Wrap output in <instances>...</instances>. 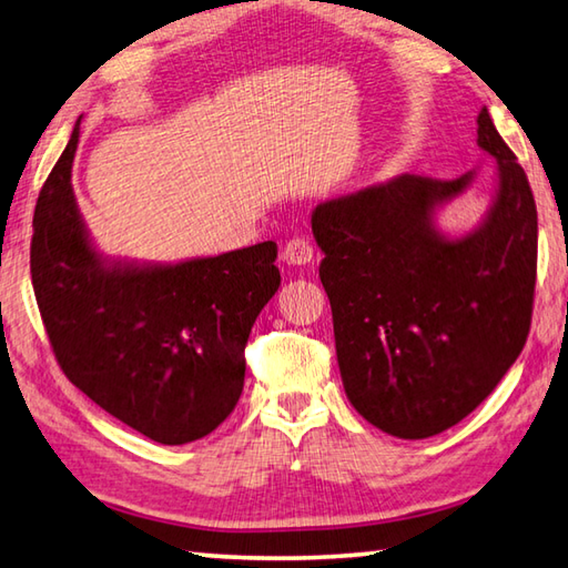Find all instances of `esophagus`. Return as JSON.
<instances>
[{
	"instance_id": "34e87169",
	"label": "esophagus",
	"mask_w": 568,
	"mask_h": 568,
	"mask_svg": "<svg viewBox=\"0 0 568 568\" xmlns=\"http://www.w3.org/2000/svg\"><path fill=\"white\" fill-rule=\"evenodd\" d=\"M315 257V248L311 245V241L305 239H293L285 243L283 248V261L287 265H307Z\"/></svg>"
}]
</instances>
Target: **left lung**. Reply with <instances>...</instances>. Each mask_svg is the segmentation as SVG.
Wrapping results in <instances>:
<instances>
[{"label": "left lung", "mask_w": 568, "mask_h": 568, "mask_svg": "<svg viewBox=\"0 0 568 568\" xmlns=\"http://www.w3.org/2000/svg\"><path fill=\"white\" fill-rule=\"evenodd\" d=\"M477 146L497 161V189L467 233H445L437 213L469 191L477 171L455 181L402 173L317 203L311 219L345 395L399 439L439 435L477 409L529 335V179L487 109Z\"/></svg>", "instance_id": "left-lung-1"}]
</instances>
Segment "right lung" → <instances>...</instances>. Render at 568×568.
<instances>
[{
	"label": "right lung",
	"mask_w": 568,
	"mask_h": 568,
	"mask_svg": "<svg viewBox=\"0 0 568 568\" xmlns=\"http://www.w3.org/2000/svg\"><path fill=\"white\" fill-rule=\"evenodd\" d=\"M79 121L34 209L39 313L89 399L153 442L185 445L239 405L251 327L281 287L277 245L181 263L101 255L71 189Z\"/></svg>",
	"instance_id": "add662e5"
}]
</instances>
